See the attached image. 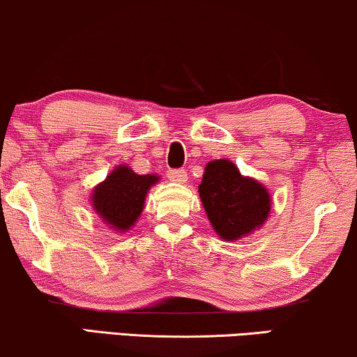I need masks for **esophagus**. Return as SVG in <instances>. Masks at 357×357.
Returning <instances> with one entry per match:
<instances>
[{"label": "esophagus", "instance_id": "obj_1", "mask_svg": "<svg viewBox=\"0 0 357 357\" xmlns=\"http://www.w3.org/2000/svg\"><path fill=\"white\" fill-rule=\"evenodd\" d=\"M167 177H169L170 180H172V182H177V183H187V182H188V174L185 172L183 169L169 170Z\"/></svg>", "mask_w": 357, "mask_h": 357}]
</instances>
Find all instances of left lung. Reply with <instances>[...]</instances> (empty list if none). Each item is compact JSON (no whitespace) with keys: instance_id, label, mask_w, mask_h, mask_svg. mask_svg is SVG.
<instances>
[{"instance_id":"obj_1","label":"left lung","mask_w":357,"mask_h":357,"mask_svg":"<svg viewBox=\"0 0 357 357\" xmlns=\"http://www.w3.org/2000/svg\"><path fill=\"white\" fill-rule=\"evenodd\" d=\"M211 226L224 241H237L263 226L271 198L260 182L243 177L227 159L211 160L198 187Z\"/></svg>"}]
</instances>
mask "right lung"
<instances>
[{"mask_svg": "<svg viewBox=\"0 0 357 357\" xmlns=\"http://www.w3.org/2000/svg\"><path fill=\"white\" fill-rule=\"evenodd\" d=\"M155 182L158 175H138L131 167L119 165L92 192L94 211L114 231H130L143 213L146 193Z\"/></svg>", "mask_w": 357, "mask_h": 357, "instance_id": "right-lung-1", "label": "right lung"}]
</instances>
